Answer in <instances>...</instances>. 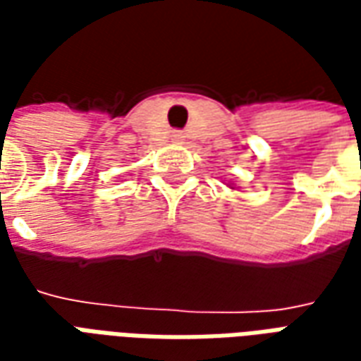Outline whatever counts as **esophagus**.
Listing matches in <instances>:
<instances>
[{
	"label": "esophagus",
	"instance_id": "obj_1",
	"mask_svg": "<svg viewBox=\"0 0 361 361\" xmlns=\"http://www.w3.org/2000/svg\"><path fill=\"white\" fill-rule=\"evenodd\" d=\"M172 137H173V141H181V139H183V137H181V133H173Z\"/></svg>",
	"mask_w": 361,
	"mask_h": 361
}]
</instances>
